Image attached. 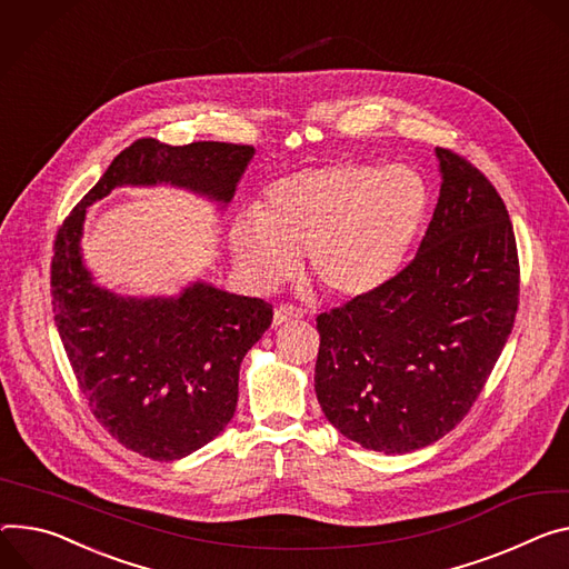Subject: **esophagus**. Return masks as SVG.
<instances>
[{
	"instance_id": "obj_1",
	"label": "esophagus",
	"mask_w": 569,
	"mask_h": 569,
	"mask_svg": "<svg viewBox=\"0 0 569 569\" xmlns=\"http://www.w3.org/2000/svg\"><path fill=\"white\" fill-rule=\"evenodd\" d=\"M299 318H301V313L297 311V308H292V306H277L272 325L281 327V325H288V322H297Z\"/></svg>"
}]
</instances>
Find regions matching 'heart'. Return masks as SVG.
Here are the masks:
<instances>
[{
    "mask_svg": "<svg viewBox=\"0 0 569 569\" xmlns=\"http://www.w3.org/2000/svg\"><path fill=\"white\" fill-rule=\"evenodd\" d=\"M429 209L431 188L412 166L333 161L270 183L258 211L236 218L231 251L258 288L286 279L306 251L313 279L356 301L401 272Z\"/></svg>",
    "mask_w": 569,
    "mask_h": 569,
    "instance_id": "1",
    "label": "heart"
}]
</instances>
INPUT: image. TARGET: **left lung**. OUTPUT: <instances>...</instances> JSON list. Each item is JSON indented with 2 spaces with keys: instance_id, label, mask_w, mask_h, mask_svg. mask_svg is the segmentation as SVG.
<instances>
[{
  "instance_id": "obj_1",
  "label": "left lung",
  "mask_w": 569,
  "mask_h": 569,
  "mask_svg": "<svg viewBox=\"0 0 569 569\" xmlns=\"http://www.w3.org/2000/svg\"><path fill=\"white\" fill-rule=\"evenodd\" d=\"M440 197L416 258L379 292L318 316L316 395L360 447L408 453L449 433L510 336L520 263L495 186L436 147Z\"/></svg>"
}]
</instances>
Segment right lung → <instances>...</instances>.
I'll return each mask as SVG.
<instances>
[{"label": "right lung", "instance_id": "obj_1", "mask_svg": "<svg viewBox=\"0 0 569 569\" xmlns=\"http://www.w3.org/2000/svg\"><path fill=\"white\" fill-rule=\"evenodd\" d=\"M253 147L140 138L120 151L57 233L51 306L97 422L127 449L177 460L231 422L244 353L272 325V306L194 281L177 297H124L92 281L81 238L88 206L122 186H174L233 199Z\"/></svg>", "mask_w": 569, "mask_h": 569}]
</instances>
